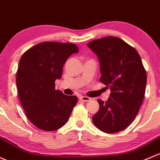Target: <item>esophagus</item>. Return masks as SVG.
<instances>
[{"label":"esophagus","mask_w":160,"mask_h":160,"mask_svg":"<svg viewBox=\"0 0 160 160\" xmlns=\"http://www.w3.org/2000/svg\"><path fill=\"white\" fill-rule=\"evenodd\" d=\"M80 99L82 100V101H84V102H88L91 100V98H89V97H88V96H81Z\"/></svg>","instance_id":"34e87169"}]
</instances>
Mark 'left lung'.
Returning <instances> with one entry per match:
<instances>
[{
    "instance_id": "8db88e82",
    "label": "left lung",
    "mask_w": 160,
    "mask_h": 160,
    "mask_svg": "<svg viewBox=\"0 0 160 160\" xmlns=\"http://www.w3.org/2000/svg\"><path fill=\"white\" fill-rule=\"evenodd\" d=\"M100 63V82L110 88L106 102L98 100L99 110L92 116L98 129L116 133L136 118L145 95L146 72L137 51L117 37L96 39L87 44Z\"/></svg>"
}]
</instances>
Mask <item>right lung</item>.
<instances>
[{
    "label": "right lung",
    "mask_w": 160,
    "mask_h": 160,
    "mask_svg": "<svg viewBox=\"0 0 160 160\" xmlns=\"http://www.w3.org/2000/svg\"><path fill=\"white\" fill-rule=\"evenodd\" d=\"M78 52L73 44L42 42L21 56L16 79L19 98L26 116L38 129L54 131L68 122L78 98L55 90V82L62 78L68 58Z\"/></svg>",
    "instance_id": "obj_1"
}]
</instances>
